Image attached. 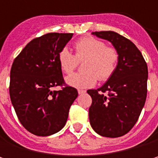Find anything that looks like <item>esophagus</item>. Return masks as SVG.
Listing matches in <instances>:
<instances>
[{
	"label": "esophagus",
	"mask_w": 158,
	"mask_h": 158,
	"mask_svg": "<svg viewBox=\"0 0 158 158\" xmlns=\"http://www.w3.org/2000/svg\"><path fill=\"white\" fill-rule=\"evenodd\" d=\"M78 92H79V94H84L86 92V90H84V89H79Z\"/></svg>",
	"instance_id": "34e87169"
}]
</instances>
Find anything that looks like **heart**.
<instances>
[{
  "label": "heart",
  "instance_id": "b5f03b06",
  "mask_svg": "<svg viewBox=\"0 0 158 158\" xmlns=\"http://www.w3.org/2000/svg\"><path fill=\"white\" fill-rule=\"evenodd\" d=\"M75 55L68 48H63L57 55L60 69L65 74H71L83 61L82 73H75L66 78V82L77 89H87L94 86L98 79L106 81L114 74L119 62V53L115 48L93 36H85L78 40L75 45Z\"/></svg>",
  "mask_w": 158,
  "mask_h": 158
}]
</instances>
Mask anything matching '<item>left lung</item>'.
<instances>
[{
    "label": "left lung",
    "instance_id": "1",
    "mask_svg": "<svg viewBox=\"0 0 158 158\" xmlns=\"http://www.w3.org/2000/svg\"><path fill=\"white\" fill-rule=\"evenodd\" d=\"M92 35L110 41L119 53V62L114 74L102 87L87 90L92 99L89 123L102 136L120 137L134 127L144 105L147 65L140 50L126 37L112 31Z\"/></svg>",
    "mask_w": 158,
    "mask_h": 158
}]
</instances>
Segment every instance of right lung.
Listing matches in <instances>:
<instances>
[{"label":"right lung","instance_id":"1","mask_svg":"<svg viewBox=\"0 0 158 158\" xmlns=\"http://www.w3.org/2000/svg\"><path fill=\"white\" fill-rule=\"evenodd\" d=\"M73 34L48 33L29 42L14 60L10 98L22 125L33 135L48 136L66 124L78 90L67 85L57 55ZM60 85V91L52 88Z\"/></svg>","mask_w":158,"mask_h":158}]
</instances>
